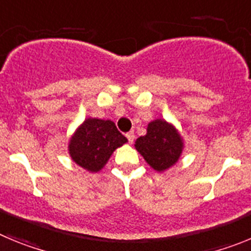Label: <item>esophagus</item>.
Instances as JSON below:
<instances>
[{"mask_svg": "<svg viewBox=\"0 0 251 251\" xmlns=\"http://www.w3.org/2000/svg\"><path fill=\"white\" fill-rule=\"evenodd\" d=\"M126 136H127L128 142H129V143H132L133 139H134V132H133V130H132V132H128Z\"/></svg>", "mask_w": 251, "mask_h": 251, "instance_id": "obj_1", "label": "esophagus"}]
</instances>
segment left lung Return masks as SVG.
<instances>
[{
	"mask_svg": "<svg viewBox=\"0 0 251 251\" xmlns=\"http://www.w3.org/2000/svg\"><path fill=\"white\" fill-rule=\"evenodd\" d=\"M134 146L153 170L162 172L178 161L183 142L172 124L156 119L148 124L147 134L139 137Z\"/></svg>",
	"mask_w": 251,
	"mask_h": 251,
	"instance_id": "1",
	"label": "left lung"
}]
</instances>
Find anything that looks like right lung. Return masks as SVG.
<instances>
[{"label": "right lung", "mask_w": 251, "mask_h": 251, "mask_svg": "<svg viewBox=\"0 0 251 251\" xmlns=\"http://www.w3.org/2000/svg\"><path fill=\"white\" fill-rule=\"evenodd\" d=\"M127 142L112 121L88 118L77 128L69 143L73 161L90 172L104 167L112 153Z\"/></svg>", "instance_id": "right-lung-1"}]
</instances>
